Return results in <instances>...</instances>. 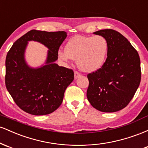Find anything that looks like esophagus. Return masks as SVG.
Returning a JSON list of instances; mask_svg holds the SVG:
<instances>
[{"mask_svg": "<svg viewBox=\"0 0 148 148\" xmlns=\"http://www.w3.org/2000/svg\"><path fill=\"white\" fill-rule=\"evenodd\" d=\"M80 75H81V74H80L79 72H77V71H74V78H75V79L79 77Z\"/></svg>", "mask_w": 148, "mask_h": 148, "instance_id": "1", "label": "esophagus"}]
</instances>
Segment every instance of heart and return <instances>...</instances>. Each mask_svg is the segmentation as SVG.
Instances as JSON below:
<instances>
[{"instance_id": "heart-1", "label": "heart", "mask_w": 148, "mask_h": 148, "mask_svg": "<svg viewBox=\"0 0 148 148\" xmlns=\"http://www.w3.org/2000/svg\"><path fill=\"white\" fill-rule=\"evenodd\" d=\"M108 51V42L101 35L93 37H73L65 46V51L60 50L58 56L68 62L76 60L78 67L87 72H95L104 63Z\"/></svg>"}]
</instances>
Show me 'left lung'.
<instances>
[{"mask_svg": "<svg viewBox=\"0 0 148 148\" xmlns=\"http://www.w3.org/2000/svg\"><path fill=\"white\" fill-rule=\"evenodd\" d=\"M94 34L106 39L108 51L101 68L88 74V99L99 111H118L128 105L140 85V58L128 40L116 30H100Z\"/></svg>", "mask_w": 148, "mask_h": 148, "instance_id": "obj_1", "label": "left lung"}]
</instances>
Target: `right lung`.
<instances>
[{
	"label": "right lung",
	"instance_id": "add662e5",
	"mask_svg": "<svg viewBox=\"0 0 148 148\" xmlns=\"http://www.w3.org/2000/svg\"><path fill=\"white\" fill-rule=\"evenodd\" d=\"M66 37L64 31L31 30L18 39L8 52L5 86L14 102L23 111L34 115H47L62 103L64 91L74 78L72 69L54 62ZM32 40L49 49L46 64L36 69L30 68L24 59L27 42Z\"/></svg>",
	"mask_w": 148,
	"mask_h": 148
}]
</instances>
